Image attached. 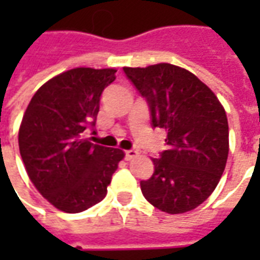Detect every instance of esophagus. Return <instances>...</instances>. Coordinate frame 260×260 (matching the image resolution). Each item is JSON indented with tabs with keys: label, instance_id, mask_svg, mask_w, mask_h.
Instances as JSON below:
<instances>
[{
	"label": "esophagus",
	"instance_id": "esophagus-1",
	"mask_svg": "<svg viewBox=\"0 0 260 260\" xmlns=\"http://www.w3.org/2000/svg\"><path fill=\"white\" fill-rule=\"evenodd\" d=\"M138 156V152L136 150H125V158L126 160H132Z\"/></svg>",
	"mask_w": 260,
	"mask_h": 260
}]
</instances>
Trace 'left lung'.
Returning a JSON list of instances; mask_svg holds the SVG:
<instances>
[{"mask_svg":"<svg viewBox=\"0 0 260 260\" xmlns=\"http://www.w3.org/2000/svg\"><path fill=\"white\" fill-rule=\"evenodd\" d=\"M124 72L145 97L153 128L167 131V150L152 158L141 181L147 202L170 214L189 212L212 195L229 157V122L221 103L202 80L180 67L156 64Z\"/></svg>","mask_w":260,"mask_h":260,"instance_id":"obj_1","label":"left lung"}]
</instances>
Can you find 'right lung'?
<instances>
[{"label": "right lung", "mask_w": 260, "mask_h": 260, "mask_svg": "<svg viewBox=\"0 0 260 260\" xmlns=\"http://www.w3.org/2000/svg\"><path fill=\"white\" fill-rule=\"evenodd\" d=\"M115 69L75 68L46 82L31 97L19 128V152L29 178L53 206L79 213L103 201L124 158L121 149L83 138L96 125L103 90Z\"/></svg>", "instance_id": "add662e5"}]
</instances>
